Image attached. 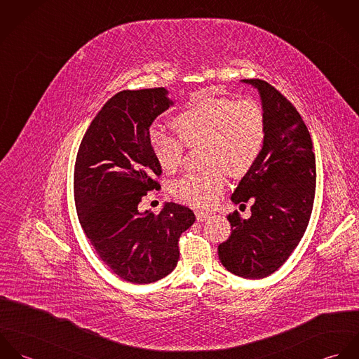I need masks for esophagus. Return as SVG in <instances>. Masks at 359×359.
I'll return each instance as SVG.
<instances>
[{
	"mask_svg": "<svg viewBox=\"0 0 359 359\" xmlns=\"http://www.w3.org/2000/svg\"><path fill=\"white\" fill-rule=\"evenodd\" d=\"M195 215H196V219L198 221H205V219H208L210 217H211V214L210 212H205V211H201V210H198L196 212H195Z\"/></svg>",
	"mask_w": 359,
	"mask_h": 359,
	"instance_id": "esophagus-1",
	"label": "esophagus"
}]
</instances>
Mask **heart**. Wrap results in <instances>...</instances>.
Listing matches in <instances>:
<instances>
[{
    "mask_svg": "<svg viewBox=\"0 0 359 359\" xmlns=\"http://www.w3.org/2000/svg\"><path fill=\"white\" fill-rule=\"evenodd\" d=\"M172 126L181 140L152 127L151 148L163 170L174 171L182 161L184 143L205 145V163L210 168L185 174L171 188L177 199L203 208L214 205L222 194L226 171L236 177L246 174L265 142L264 110L253 100L194 98L172 117Z\"/></svg>",
    "mask_w": 359,
    "mask_h": 359,
    "instance_id": "heart-1",
    "label": "heart"
}]
</instances>
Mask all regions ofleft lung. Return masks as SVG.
<instances>
[{"mask_svg":"<svg viewBox=\"0 0 359 359\" xmlns=\"http://www.w3.org/2000/svg\"><path fill=\"white\" fill-rule=\"evenodd\" d=\"M259 93L265 116V142L256 164L232 195L235 205L249 201L252 217L228 215L231 236L218 246L222 265L246 279L273 273L300 243L312 212L316 165L311 135L300 113L264 80H242Z\"/></svg>","mask_w":359,"mask_h":359,"instance_id":"obj_1","label":"left lung"}]
</instances>
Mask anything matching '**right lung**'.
Here are the masks:
<instances>
[{"label": "right lung", "mask_w": 359, "mask_h": 359, "mask_svg": "<svg viewBox=\"0 0 359 359\" xmlns=\"http://www.w3.org/2000/svg\"><path fill=\"white\" fill-rule=\"evenodd\" d=\"M167 94L160 87L111 97L86 131L74 165L84 233L111 272L137 285L156 282L177 266L180 236L195 222L185 205L167 203L157 215L141 210L144 196L160 187L149 128L174 103Z\"/></svg>", "instance_id": "right-lung-1"}]
</instances>
